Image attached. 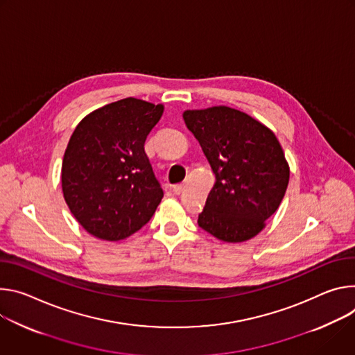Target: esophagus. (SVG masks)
Here are the masks:
<instances>
[{
	"instance_id": "1",
	"label": "esophagus",
	"mask_w": 355,
	"mask_h": 355,
	"mask_svg": "<svg viewBox=\"0 0 355 355\" xmlns=\"http://www.w3.org/2000/svg\"><path fill=\"white\" fill-rule=\"evenodd\" d=\"M173 191H175L176 194H180V193L183 191V184H182V183L175 184V186H173Z\"/></svg>"
}]
</instances>
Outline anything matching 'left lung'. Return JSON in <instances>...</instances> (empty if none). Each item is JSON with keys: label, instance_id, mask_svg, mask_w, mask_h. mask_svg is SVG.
I'll use <instances>...</instances> for the list:
<instances>
[{"label": "left lung", "instance_id": "left-lung-1", "mask_svg": "<svg viewBox=\"0 0 355 355\" xmlns=\"http://www.w3.org/2000/svg\"><path fill=\"white\" fill-rule=\"evenodd\" d=\"M183 118L216 175L199 227L225 243L255 237L289 183L279 141L248 114L224 105L187 110Z\"/></svg>", "mask_w": 355, "mask_h": 355}]
</instances>
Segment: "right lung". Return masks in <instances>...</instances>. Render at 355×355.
Listing matches in <instances>:
<instances>
[{"mask_svg": "<svg viewBox=\"0 0 355 355\" xmlns=\"http://www.w3.org/2000/svg\"><path fill=\"white\" fill-rule=\"evenodd\" d=\"M162 112V104L128 97L93 111L73 131L62 190L74 218L94 237H130L161 203L164 190L144 145Z\"/></svg>", "mask_w": 355, "mask_h": 355, "instance_id": "1", "label": "right lung"}]
</instances>
